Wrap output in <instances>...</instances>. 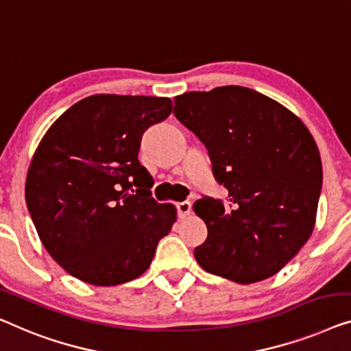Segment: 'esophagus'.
Masks as SVG:
<instances>
[{
    "label": "esophagus",
    "mask_w": 351,
    "mask_h": 351,
    "mask_svg": "<svg viewBox=\"0 0 351 351\" xmlns=\"http://www.w3.org/2000/svg\"><path fill=\"white\" fill-rule=\"evenodd\" d=\"M191 210H192V204L191 202H180V204H176V213L180 218H186V216L191 215Z\"/></svg>",
    "instance_id": "obj_1"
}]
</instances>
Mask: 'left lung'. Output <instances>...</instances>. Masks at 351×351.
Returning a JSON list of instances; mask_svg holds the SVG:
<instances>
[{
  "label": "left lung",
  "instance_id": "left-lung-1",
  "mask_svg": "<svg viewBox=\"0 0 351 351\" xmlns=\"http://www.w3.org/2000/svg\"><path fill=\"white\" fill-rule=\"evenodd\" d=\"M173 114L204 143L226 200L204 195L194 211L208 237L194 250L206 272L235 283L265 280L312 235L323 184L318 147L272 98L240 86L187 92Z\"/></svg>",
  "mask_w": 351,
  "mask_h": 351
}]
</instances>
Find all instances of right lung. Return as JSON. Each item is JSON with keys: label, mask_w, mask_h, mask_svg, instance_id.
I'll return each mask as SVG.
<instances>
[{"label": "right lung", "mask_w": 351, "mask_h": 351, "mask_svg": "<svg viewBox=\"0 0 351 351\" xmlns=\"http://www.w3.org/2000/svg\"><path fill=\"white\" fill-rule=\"evenodd\" d=\"M170 98L92 95L53 122L34 152L25 200L49 254L76 278L112 286L140 276L176 221L151 194L141 136Z\"/></svg>", "instance_id": "obj_1"}]
</instances>
